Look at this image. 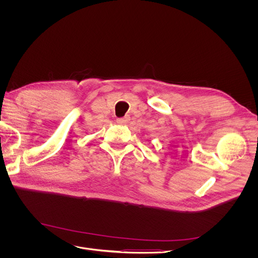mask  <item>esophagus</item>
I'll return each mask as SVG.
<instances>
[{
    "mask_svg": "<svg viewBox=\"0 0 258 258\" xmlns=\"http://www.w3.org/2000/svg\"><path fill=\"white\" fill-rule=\"evenodd\" d=\"M128 120H129V117L128 116H124V117H122V118H117V122L120 123V124L126 123Z\"/></svg>",
    "mask_w": 258,
    "mask_h": 258,
    "instance_id": "obj_1",
    "label": "esophagus"
}]
</instances>
